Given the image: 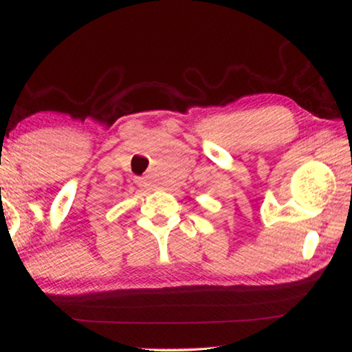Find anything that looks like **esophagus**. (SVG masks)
Here are the masks:
<instances>
[{
	"label": "esophagus",
	"mask_w": 352,
	"mask_h": 352,
	"mask_svg": "<svg viewBox=\"0 0 352 352\" xmlns=\"http://www.w3.org/2000/svg\"><path fill=\"white\" fill-rule=\"evenodd\" d=\"M142 182V184H146V186H148V182L147 181H141Z\"/></svg>",
	"instance_id": "1"
}]
</instances>
